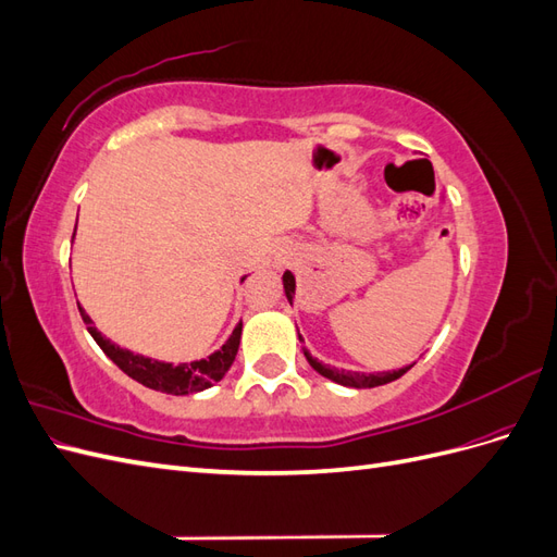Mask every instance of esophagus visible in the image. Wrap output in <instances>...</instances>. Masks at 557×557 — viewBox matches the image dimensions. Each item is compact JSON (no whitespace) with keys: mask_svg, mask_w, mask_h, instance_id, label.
Returning a JSON list of instances; mask_svg holds the SVG:
<instances>
[{"mask_svg":"<svg viewBox=\"0 0 557 557\" xmlns=\"http://www.w3.org/2000/svg\"><path fill=\"white\" fill-rule=\"evenodd\" d=\"M285 262H288V260H285V256H283V252H281V256L276 258V267H283Z\"/></svg>","mask_w":557,"mask_h":557,"instance_id":"obj_1","label":"esophagus"}]
</instances>
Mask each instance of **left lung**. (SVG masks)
I'll return each mask as SVG.
<instances>
[{"instance_id": "1", "label": "left lung", "mask_w": 557, "mask_h": 557, "mask_svg": "<svg viewBox=\"0 0 557 557\" xmlns=\"http://www.w3.org/2000/svg\"><path fill=\"white\" fill-rule=\"evenodd\" d=\"M283 290H285V297H288L290 307H293V297H295V276H293V272H285L283 274ZM299 339H301V334H299ZM301 350H305V358L309 360V364L315 369L320 376H325V379L339 383V385H346V387H376V385H385V383H391V381H397L399 376L407 374L409 369L413 367V364H407V367H401V369H393V372H374V374L346 372V369H336V367L323 364L318 358H313L305 346H301Z\"/></svg>"}]
</instances>
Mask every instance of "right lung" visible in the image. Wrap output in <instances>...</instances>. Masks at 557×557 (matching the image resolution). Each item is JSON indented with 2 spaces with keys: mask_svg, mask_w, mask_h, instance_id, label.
<instances>
[{
  "mask_svg": "<svg viewBox=\"0 0 557 557\" xmlns=\"http://www.w3.org/2000/svg\"><path fill=\"white\" fill-rule=\"evenodd\" d=\"M246 276H242L244 281ZM83 323L88 325V332L92 334V339L97 342V346L107 352V358L113 360L123 372L134 379L137 383L150 387V391L158 393H166V395H195L207 391L213 383L221 381L227 369L232 367L234 358H237L239 350V342H242V323L234 325L232 334L227 336V342L213 350L209 358L201 360H193V362H164V360H153L146 358L141 352H132L127 348H121L117 344H113L111 339L99 332L97 327H92V318L86 313L78 305Z\"/></svg>",
  "mask_w": 557,
  "mask_h": 557,
  "instance_id": "right-lung-1",
  "label": "right lung"
}]
</instances>
